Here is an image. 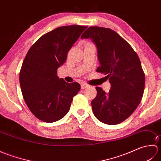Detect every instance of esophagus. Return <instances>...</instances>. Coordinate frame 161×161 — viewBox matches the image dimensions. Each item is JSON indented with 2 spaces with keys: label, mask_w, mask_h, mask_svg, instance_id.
I'll use <instances>...</instances> for the list:
<instances>
[{
  "label": "esophagus",
  "mask_w": 161,
  "mask_h": 161,
  "mask_svg": "<svg viewBox=\"0 0 161 161\" xmlns=\"http://www.w3.org/2000/svg\"><path fill=\"white\" fill-rule=\"evenodd\" d=\"M88 85L86 84V83H83V84H81V89H85V88H88Z\"/></svg>",
  "instance_id": "obj_1"
}]
</instances>
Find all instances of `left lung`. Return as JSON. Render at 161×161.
<instances>
[{"label":"left lung","instance_id":"obj_1","mask_svg":"<svg viewBox=\"0 0 161 161\" xmlns=\"http://www.w3.org/2000/svg\"><path fill=\"white\" fill-rule=\"evenodd\" d=\"M95 44L100 66L97 68L107 75L111 89L106 93L96 87L97 96L92 100L93 114L100 122L117 125L125 120L141 101L145 77L141 61L132 47L114 30L92 26L81 36Z\"/></svg>","mask_w":161,"mask_h":161}]
</instances>
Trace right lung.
Wrapping results in <instances>:
<instances>
[{
  "label": "right lung",
  "instance_id": "add662e5",
  "mask_svg": "<svg viewBox=\"0 0 161 161\" xmlns=\"http://www.w3.org/2000/svg\"><path fill=\"white\" fill-rule=\"evenodd\" d=\"M86 26H62L47 32L30 47L24 59L19 81L25 103L32 114L45 122L59 120L69 111L73 97L80 90L57 75L68 50Z\"/></svg>",
  "mask_w": 161,
  "mask_h": 161
}]
</instances>
